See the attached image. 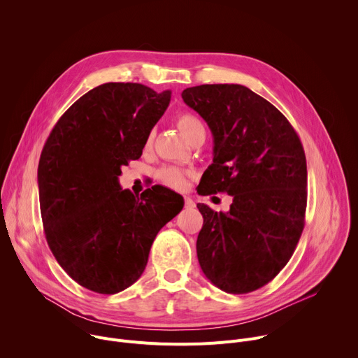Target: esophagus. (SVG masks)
<instances>
[{
  "mask_svg": "<svg viewBox=\"0 0 358 358\" xmlns=\"http://www.w3.org/2000/svg\"><path fill=\"white\" fill-rule=\"evenodd\" d=\"M184 206H185V208H194L195 207V202H194V199L191 198V196H184Z\"/></svg>",
  "mask_w": 358,
  "mask_h": 358,
  "instance_id": "34e87169",
  "label": "esophagus"
}]
</instances>
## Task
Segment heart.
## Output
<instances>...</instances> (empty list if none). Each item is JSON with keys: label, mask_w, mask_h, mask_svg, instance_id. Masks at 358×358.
Masks as SVG:
<instances>
[{"label": "heart", "mask_w": 358, "mask_h": 358, "mask_svg": "<svg viewBox=\"0 0 358 358\" xmlns=\"http://www.w3.org/2000/svg\"><path fill=\"white\" fill-rule=\"evenodd\" d=\"M177 126L188 141H192L198 134H206L202 122L192 113H181L177 117ZM151 141V134L147 137V144ZM157 178L167 187L182 189L187 184V173L176 166H164L157 171Z\"/></svg>", "instance_id": "b5f03b06"}]
</instances>
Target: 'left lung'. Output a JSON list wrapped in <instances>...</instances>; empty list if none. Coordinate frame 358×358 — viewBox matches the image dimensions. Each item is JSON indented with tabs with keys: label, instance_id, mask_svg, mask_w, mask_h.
<instances>
[{
	"label": "left lung",
	"instance_id": "1",
	"mask_svg": "<svg viewBox=\"0 0 358 358\" xmlns=\"http://www.w3.org/2000/svg\"><path fill=\"white\" fill-rule=\"evenodd\" d=\"M214 136V162L198 194L234 196L228 213L198 203L199 266L217 287L243 294L289 262L304 228L308 166L289 120L242 85H201L181 93Z\"/></svg>",
	"mask_w": 358,
	"mask_h": 358
}]
</instances>
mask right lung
Wrapping results in <instances>:
<instances>
[{"mask_svg":"<svg viewBox=\"0 0 358 358\" xmlns=\"http://www.w3.org/2000/svg\"><path fill=\"white\" fill-rule=\"evenodd\" d=\"M171 92L109 82L82 97L50 131L38 166L45 238L62 269L80 286L115 294L144 272L159 231L184 202L162 185L140 198L122 189V166L140 159ZM178 194H176V195Z\"/></svg>","mask_w":358,"mask_h":358,"instance_id":"add662e5","label":"right lung"}]
</instances>
